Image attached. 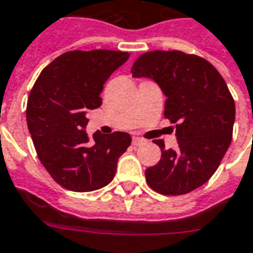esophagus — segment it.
I'll return each mask as SVG.
<instances>
[{"label": "esophagus", "instance_id": "34e87169", "mask_svg": "<svg viewBox=\"0 0 253 253\" xmlns=\"http://www.w3.org/2000/svg\"><path fill=\"white\" fill-rule=\"evenodd\" d=\"M145 143V139H142V138H139V136H134L132 138V145L134 146H141Z\"/></svg>", "mask_w": 253, "mask_h": 253}]
</instances>
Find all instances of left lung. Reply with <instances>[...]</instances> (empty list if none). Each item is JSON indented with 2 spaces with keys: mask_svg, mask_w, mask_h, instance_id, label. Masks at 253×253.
<instances>
[{
  "mask_svg": "<svg viewBox=\"0 0 253 253\" xmlns=\"http://www.w3.org/2000/svg\"><path fill=\"white\" fill-rule=\"evenodd\" d=\"M132 78H147L166 96L165 118L175 125L178 147L165 149L146 169L153 190L166 196L186 194L212 177L232 141L236 108L225 80L203 57L179 50H154L138 57Z\"/></svg>",
  "mask_w": 253,
  "mask_h": 253,
  "instance_id": "8db88e82",
  "label": "left lung"
}]
</instances>
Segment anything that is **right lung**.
<instances>
[{"label":"right lung","mask_w":253,"mask_h":253,"mask_svg":"<svg viewBox=\"0 0 253 253\" xmlns=\"http://www.w3.org/2000/svg\"><path fill=\"white\" fill-rule=\"evenodd\" d=\"M128 52L71 50L42 69L28 98L27 123L42 166L72 192H92L112 181L131 136L127 132L93 141L85 132L87 112L100 107L103 84L126 63Z\"/></svg>","instance_id":"obj_1"}]
</instances>
